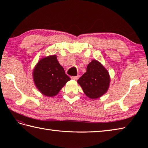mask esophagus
I'll list each match as a JSON object with an SVG mask.
<instances>
[{
  "label": "esophagus",
  "instance_id": "obj_1",
  "mask_svg": "<svg viewBox=\"0 0 148 148\" xmlns=\"http://www.w3.org/2000/svg\"><path fill=\"white\" fill-rule=\"evenodd\" d=\"M78 77H79V76H71V79H74V80H77L78 79Z\"/></svg>",
  "mask_w": 148,
  "mask_h": 148
}]
</instances>
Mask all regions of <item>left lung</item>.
<instances>
[{"label": "left lung", "instance_id": "8db88e82", "mask_svg": "<svg viewBox=\"0 0 148 148\" xmlns=\"http://www.w3.org/2000/svg\"><path fill=\"white\" fill-rule=\"evenodd\" d=\"M84 93L90 99H97L108 90L110 77L108 71L93 60L88 65L86 72L77 80Z\"/></svg>", "mask_w": 148, "mask_h": 148}]
</instances>
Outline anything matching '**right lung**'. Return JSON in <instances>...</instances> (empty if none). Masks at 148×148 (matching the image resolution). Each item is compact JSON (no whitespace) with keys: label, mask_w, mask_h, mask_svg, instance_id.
<instances>
[{"label":"right lung","mask_w":148,"mask_h":148,"mask_svg":"<svg viewBox=\"0 0 148 148\" xmlns=\"http://www.w3.org/2000/svg\"><path fill=\"white\" fill-rule=\"evenodd\" d=\"M33 77L37 88L48 97L56 95L71 79L60 65L56 55L40 60L34 69Z\"/></svg>","instance_id":"1"}]
</instances>
